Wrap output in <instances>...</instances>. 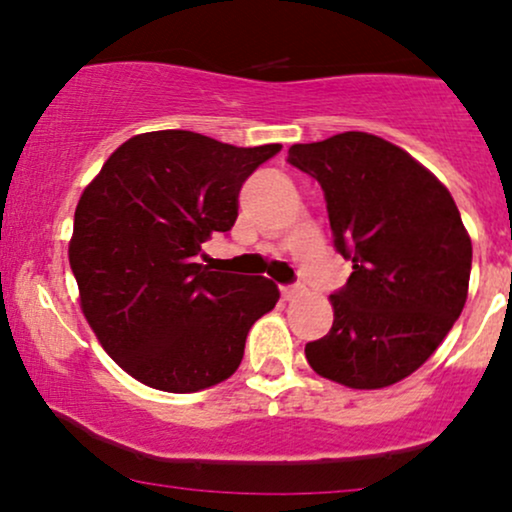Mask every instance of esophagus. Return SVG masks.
<instances>
[{
    "mask_svg": "<svg viewBox=\"0 0 512 512\" xmlns=\"http://www.w3.org/2000/svg\"><path fill=\"white\" fill-rule=\"evenodd\" d=\"M301 293H303V286H298V284L281 286V298H284V301H293V298H298Z\"/></svg>",
    "mask_w": 512,
    "mask_h": 512,
    "instance_id": "1",
    "label": "esophagus"
}]
</instances>
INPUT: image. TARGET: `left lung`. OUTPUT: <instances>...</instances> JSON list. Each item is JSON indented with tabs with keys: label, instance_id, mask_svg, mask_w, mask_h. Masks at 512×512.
<instances>
[{
	"label": "left lung",
	"instance_id": "obj_1",
	"mask_svg": "<svg viewBox=\"0 0 512 512\" xmlns=\"http://www.w3.org/2000/svg\"><path fill=\"white\" fill-rule=\"evenodd\" d=\"M289 163L320 182L334 248L351 260L330 296L332 330L305 344L322 378L378 390L424 366L467 301L469 240L455 199L407 151L366 132L293 144Z\"/></svg>",
	"mask_w": 512,
	"mask_h": 512
}]
</instances>
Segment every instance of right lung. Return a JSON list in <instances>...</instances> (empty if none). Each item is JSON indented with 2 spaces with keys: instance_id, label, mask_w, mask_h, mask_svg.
I'll list each match as a JSON object with an SVG mask.
<instances>
[{
  "instance_id": "add662e5",
  "label": "right lung",
  "mask_w": 512,
  "mask_h": 512,
  "mask_svg": "<svg viewBox=\"0 0 512 512\" xmlns=\"http://www.w3.org/2000/svg\"><path fill=\"white\" fill-rule=\"evenodd\" d=\"M281 144L233 146L187 129L127 139L76 204L69 264L108 356L139 383L197 392L231 378L250 327L279 301L264 276L199 264L238 219L243 182Z\"/></svg>"
}]
</instances>
